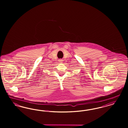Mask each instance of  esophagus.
Segmentation results:
<instances>
[{"label":"esophagus","mask_w":128,"mask_h":128,"mask_svg":"<svg viewBox=\"0 0 128 128\" xmlns=\"http://www.w3.org/2000/svg\"><path fill=\"white\" fill-rule=\"evenodd\" d=\"M58 62H60V63H62V62H63V60H62V59H60V60H58Z\"/></svg>","instance_id":"34e87169"}]
</instances>
